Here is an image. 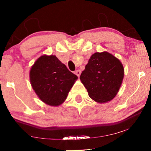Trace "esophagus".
Masks as SVG:
<instances>
[{
    "label": "esophagus",
    "instance_id": "34e87169",
    "mask_svg": "<svg viewBox=\"0 0 151 151\" xmlns=\"http://www.w3.org/2000/svg\"><path fill=\"white\" fill-rule=\"evenodd\" d=\"M75 73L78 76V77H80V74H81V71H80V70H76L75 71Z\"/></svg>",
    "mask_w": 151,
    "mask_h": 151
}]
</instances>
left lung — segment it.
<instances>
[{
  "label": "left lung",
  "mask_w": 151,
  "mask_h": 151,
  "mask_svg": "<svg viewBox=\"0 0 151 151\" xmlns=\"http://www.w3.org/2000/svg\"><path fill=\"white\" fill-rule=\"evenodd\" d=\"M122 64L106 51L96 52L91 56L80 80L88 96L99 103L113 100L120 88L124 78Z\"/></svg>",
  "instance_id": "obj_1"
}]
</instances>
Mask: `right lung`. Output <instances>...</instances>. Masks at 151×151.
Wrapping results in <instances>:
<instances>
[{
    "instance_id": "obj_1",
    "label": "right lung",
    "mask_w": 151,
    "mask_h": 151,
    "mask_svg": "<svg viewBox=\"0 0 151 151\" xmlns=\"http://www.w3.org/2000/svg\"><path fill=\"white\" fill-rule=\"evenodd\" d=\"M29 78L38 98L52 106H58L65 102L78 79L77 76L53 55H44L38 58L31 68Z\"/></svg>"
}]
</instances>
